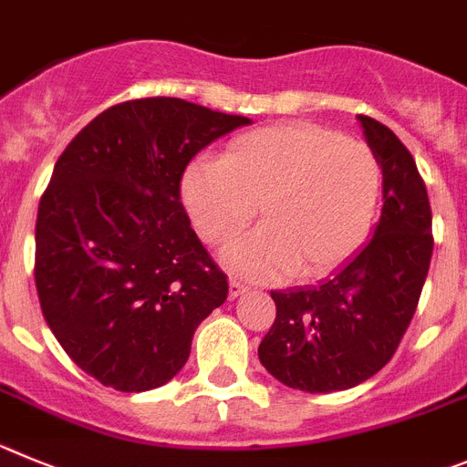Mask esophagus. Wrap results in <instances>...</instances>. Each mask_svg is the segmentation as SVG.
<instances>
[{
  "mask_svg": "<svg viewBox=\"0 0 467 467\" xmlns=\"http://www.w3.org/2000/svg\"><path fill=\"white\" fill-rule=\"evenodd\" d=\"M246 291H249V285H246V284H244V281H239V279H230V297H233V300H234V297H239V296H242V293H246Z\"/></svg>",
  "mask_w": 467,
  "mask_h": 467,
  "instance_id": "obj_1",
  "label": "esophagus"
}]
</instances>
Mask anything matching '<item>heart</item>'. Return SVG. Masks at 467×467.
<instances>
[{"label":"heart","mask_w":467,"mask_h":467,"mask_svg":"<svg viewBox=\"0 0 467 467\" xmlns=\"http://www.w3.org/2000/svg\"><path fill=\"white\" fill-rule=\"evenodd\" d=\"M381 183L368 144L318 125L284 123L239 134L221 161H192L182 197L207 244L237 237L260 204L263 228L223 251L234 275L321 279L368 242Z\"/></svg>","instance_id":"b5f03b06"}]
</instances>
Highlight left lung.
Masks as SVG:
<instances>
[{
    "instance_id": "obj_1",
    "label": "left lung",
    "mask_w": 467,
    "mask_h": 467,
    "mask_svg": "<svg viewBox=\"0 0 467 467\" xmlns=\"http://www.w3.org/2000/svg\"><path fill=\"white\" fill-rule=\"evenodd\" d=\"M358 120L384 176L379 225L330 279L272 291L276 318L258 347L275 379L306 393L358 386L393 358L431 267L432 213L417 162L386 125Z\"/></svg>"
}]
</instances>
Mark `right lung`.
Masks as SVG:
<instances>
[{"label":"right lung","mask_w":467,"mask_h":467,"mask_svg":"<svg viewBox=\"0 0 467 467\" xmlns=\"http://www.w3.org/2000/svg\"><path fill=\"white\" fill-rule=\"evenodd\" d=\"M249 123L179 98L130 99L57 158L36 216V293L67 356L99 384H167L228 297L182 204V176L204 146Z\"/></svg>","instance_id":"right-lung-1"}]
</instances>
